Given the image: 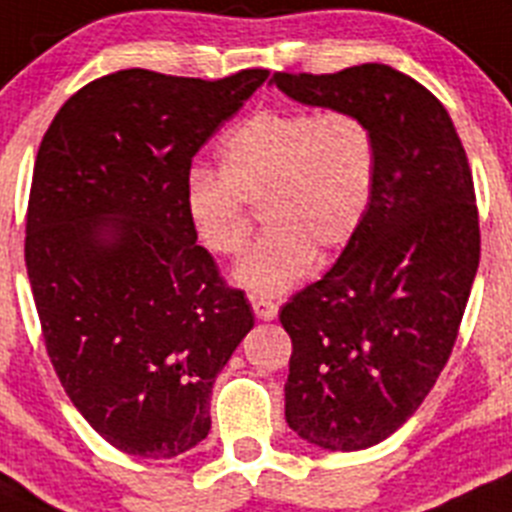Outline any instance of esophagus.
I'll use <instances>...</instances> for the list:
<instances>
[{
  "instance_id": "1",
  "label": "esophagus",
  "mask_w": 512,
  "mask_h": 512,
  "mask_svg": "<svg viewBox=\"0 0 512 512\" xmlns=\"http://www.w3.org/2000/svg\"><path fill=\"white\" fill-rule=\"evenodd\" d=\"M252 311L260 321H273L278 316V303L267 298H252Z\"/></svg>"
}]
</instances>
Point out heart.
<instances>
[{"label": "heart", "instance_id": "1", "mask_svg": "<svg viewBox=\"0 0 512 512\" xmlns=\"http://www.w3.org/2000/svg\"><path fill=\"white\" fill-rule=\"evenodd\" d=\"M377 181L375 130L352 109H262L224 137L219 173L193 168L183 183L191 232L214 257L250 239L247 206L265 234L234 270L255 296L301 283L313 255L344 247L365 222Z\"/></svg>", "mask_w": 512, "mask_h": 512}]
</instances>
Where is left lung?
Wrapping results in <instances>:
<instances>
[{
  "instance_id": "left-lung-1",
  "label": "left lung",
  "mask_w": 512,
  "mask_h": 512,
  "mask_svg": "<svg viewBox=\"0 0 512 512\" xmlns=\"http://www.w3.org/2000/svg\"><path fill=\"white\" fill-rule=\"evenodd\" d=\"M273 84L375 130L365 222L329 273L280 308L293 342L285 421L308 444L359 451L418 411L457 342L480 265L472 168L444 104L395 68L273 73Z\"/></svg>"
}]
</instances>
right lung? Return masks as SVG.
Returning <instances> with one entry per match:
<instances>
[{
    "label": "right lung",
    "instance_id": "right-lung-1",
    "mask_svg": "<svg viewBox=\"0 0 512 512\" xmlns=\"http://www.w3.org/2000/svg\"><path fill=\"white\" fill-rule=\"evenodd\" d=\"M267 71L130 68L58 109L32 170L25 265L68 398L119 451L170 459L211 428L216 375L255 326L183 211L193 155Z\"/></svg>",
    "mask_w": 512,
    "mask_h": 512
}]
</instances>
